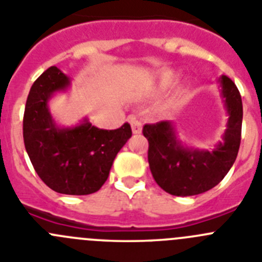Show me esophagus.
<instances>
[{
  "label": "esophagus",
  "mask_w": 262,
  "mask_h": 262,
  "mask_svg": "<svg viewBox=\"0 0 262 262\" xmlns=\"http://www.w3.org/2000/svg\"><path fill=\"white\" fill-rule=\"evenodd\" d=\"M129 123H130L132 125V132H133L134 134H141L142 133V124H141V121H138V120L136 119V117H129Z\"/></svg>",
  "instance_id": "obj_1"
}]
</instances>
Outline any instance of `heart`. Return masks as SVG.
I'll list each match as a JSON object with an SVG mask.
<instances>
[{
	"mask_svg": "<svg viewBox=\"0 0 262 262\" xmlns=\"http://www.w3.org/2000/svg\"><path fill=\"white\" fill-rule=\"evenodd\" d=\"M173 80V73H164V75L161 76V79H160V86H167L168 84H169L170 81ZM183 92H185V86H183L182 84L177 85V88H176L174 90V94H173L172 99H170L169 102H168V106L172 107L173 104L176 103V102L180 99L181 97H182Z\"/></svg>",
	"mask_w": 262,
	"mask_h": 262,
	"instance_id": "b5f03b06",
	"label": "heart"
}]
</instances>
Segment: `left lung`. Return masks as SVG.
Returning a JSON list of instances; mask_svg holds the SVG:
<instances>
[{
    "label": "left lung",
    "instance_id": "8db88e82",
    "mask_svg": "<svg viewBox=\"0 0 262 262\" xmlns=\"http://www.w3.org/2000/svg\"><path fill=\"white\" fill-rule=\"evenodd\" d=\"M227 114L222 141L212 150L196 148L180 139L173 121L143 126L148 139V164L156 183L168 194L192 196L213 189L233 167L241 146L243 106L238 88L227 76L219 77Z\"/></svg>",
    "mask_w": 262,
    "mask_h": 262
}]
</instances>
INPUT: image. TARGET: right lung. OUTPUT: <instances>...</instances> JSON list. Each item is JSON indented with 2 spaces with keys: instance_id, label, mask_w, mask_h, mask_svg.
<instances>
[{
  "instance_id": "right-lung-1",
  "label": "right lung",
  "mask_w": 262,
  "mask_h": 262,
  "mask_svg": "<svg viewBox=\"0 0 262 262\" xmlns=\"http://www.w3.org/2000/svg\"><path fill=\"white\" fill-rule=\"evenodd\" d=\"M71 81L53 66L33 82L24 110V146L35 170L51 190L88 195L106 182L117 152L132 137V129L128 123L115 130L99 129L88 117L75 125H59L49 103L55 94L68 92Z\"/></svg>"
}]
</instances>
